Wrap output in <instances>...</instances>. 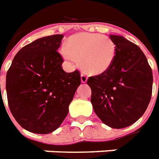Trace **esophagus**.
I'll list each match as a JSON object with an SVG mask.
<instances>
[{"instance_id":"34e87169","label":"esophagus","mask_w":159,"mask_h":159,"mask_svg":"<svg viewBox=\"0 0 159 159\" xmlns=\"http://www.w3.org/2000/svg\"><path fill=\"white\" fill-rule=\"evenodd\" d=\"M87 81H88V77L84 73H82L81 74V82L82 83H85V82H87Z\"/></svg>"}]
</instances>
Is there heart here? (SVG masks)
I'll return each instance as SVG.
<instances>
[{
  "label": "heart",
  "instance_id": "1",
  "mask_svg": "<svg viewBox=\"0 0 159 159\" xmlns=\"http://www.w3.org/2000/svg\"><path fill=\"white\" fill-rule=\"evenodd\" d=\"M62 57L70 63L79 60L86 72L92 75L103 73L112 66L116 57V47L106 36L80 33L71 36L61 51Z\"/></svg>",
  "mask_w": 159,
  "mask_h": 159
}]
</instances>
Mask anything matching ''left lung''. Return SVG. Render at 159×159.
<instances>
[{
	"label": "left lung",
	"instance_id": "obj_1",
	"mask_svg": "<svg viewBox=\"0 0 159 159\" xmlns=\"http://www.w3.org/2000/svg\"><path fill=\"white\" fill-rule=\"evenodd\" d=\"M116 47L113 63L90 77L91 102L102 122L112 128L132 125L143 115L151 100L152 72L144 53L122 36L110 35Z\"/></svg>",
	"mask_w": 159,
	"mask_h": 159
}]
</instances>
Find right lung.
Segmentation results:
<instances>
[{
	"label": "right lung",
	"instance_id": "add662e5",
	"mask_svg": "<svg viewBox=\"0 0 159 159\" xmlns=\"http://www.w3.org/2000/svg\"><path fill=\"white\" fill-rule=\"evenodd\" d=\"M63 35L45 36L22 47L6 80L11 114L24 129L47 134L57 129L81 84L78 71L66 72L58 53Z\"/></svg>",
	"mask_w": 159,
	"mask_h": 159
}]
</instances>
